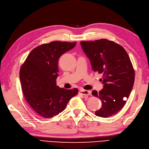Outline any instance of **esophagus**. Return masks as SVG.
<instances>
[{"label": "esophagus", "instance_id": "1", "mask_svg": "<svg viewBox=\"0 0 149 149\" xmlns=\"http://www.w3.org/2000/svg\"><path fill=\"white\" fill-rule=\"evenodd\" d=\"M79 94L82 95V96H90L91 94V92L90 91L87 90H81L79 91Z\"/></svg>", "mask_w": 149, "mask_h": 149}]
</instances>
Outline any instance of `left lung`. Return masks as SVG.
Here are the masks:
<instances>
[{
  "label": "left lung",
  "mask_w": 149,
  "mask_h": 149,
  "mask_svg": "<svg viewBox=\"0 0 149 149\" xmlns=\"http://www.w3.org/2000/svg\"><path fill=\"white\" fill-rule=\"evenodd\" d=\"M81 45L93 70L102 75L103 89L92 92L102 103L95 114L112 116L123 108L133 86L135 71L131 60L123 47L107 39L81 41Z\"/></svg>",
  "instance_id": "1"
}]
</instances>
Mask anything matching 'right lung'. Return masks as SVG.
<instances>
[{
  "label": "right lung",
  "instance_id": "add662e5",
  "mask_svg": "<svg viewBox=\"0 0 149 149\" xmlns=\"http://www.w3.org/2000/svg\"><path fill=\"white\" fill-rule=\"evenodd\" d=\"M76 42L52 41L41 45L29 53L19 72L21 88L26 101L40 116L49 118L65 109L78 89H65L56 86L58 61Z\"/></svg>",
  "mask_w": 149,
  "mask_h": 149
}]
</instances>
